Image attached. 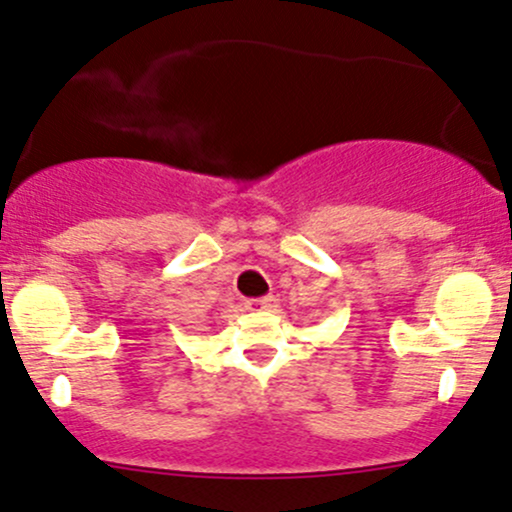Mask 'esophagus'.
<instances>
[{"instance_id": "obj_1", "label": "esophagus", "mask_w": 512, "mask_h": 512, "mask_svg": "<svg viewBox=\"0 0 512 512\" xmlns=\"http://www.w3.org/2000/svg\"><path fill=\"white\" fill-rule=\"evenodd\" d=\"M271 307V297H263V300H249L246 309H268Z\"/></svg>"}]
</instances>
